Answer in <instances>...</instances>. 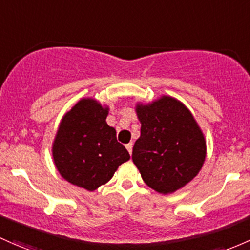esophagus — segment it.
Wrapping results in <instances>:
<instances>
[{
  "instance_id": "1",
  "label": "esophagus",
  "mask_w": 250,
  "mask_h": 250,
  "mask_svg": "<svg viewBox=\"0 0 250 250\" xmlns=\"http://www.w3.org/2000/svg\"><path fill=\"white\" fill-rule=\"evenodd\" d=\"M125 148H127V150L128 152H129V154H131V152H133V144H128V145H125Z\"/></svg>"
}]
</instances>
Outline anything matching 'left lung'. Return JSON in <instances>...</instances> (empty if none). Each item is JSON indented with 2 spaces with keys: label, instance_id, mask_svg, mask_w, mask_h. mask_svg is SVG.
Listing matches in <instances>:
<instances>
[{
  "label": "left lung",
  "instance_id": "8db88e82",
  "mask_svg": "<svg viewBox=\"0 0 250 250\" xmlns=\"http://www.w3.org/2000/svg\"><path fill=\"white\" fill-rule=\"evenodd\" d=\"M141 135L131 159L150 188L173 193L201 171L207 156L204 134L180 101L163 96L152 103L136 104Z\"/></svg>",
  "mask_w": 250,
  "mask_h": 250
}]
</instances>
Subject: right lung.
<instances>
[{
	"instance_id": "obj_1",
	"label": "right lung",
	"mask_w": 250,
	"mask_h": 250,
	"mask_svg": "<svg viewBox=\"0 0 250 250\" xmlns=\"http://www.w3.org/2000/svg\"><path fill=\"white\" fill-rule=\"evenodd\" d=\"M108 112L94 98H82L64 115L53 141L52 155L60 175L87 191L108 183L130 159L106 123Z\"/></svg>"
}]
</instances>
